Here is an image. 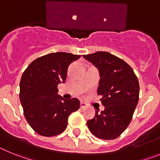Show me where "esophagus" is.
<instances>
[{"instance_id": "obj_1", "label": "esophagus", "mask_w": 160, "mask_h": 160, "mask_svg": "<svg viewBox=\"0 0 160 160\" xmlns=\"http://www.w3.org/2000/svg\"><path fill=\"white\" fill-rule=\"evenodd\" d=\"M86 107V104L84 102H80V108L81 109H84Z\"/></svg>"}]
</instances>
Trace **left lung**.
<instances>
[{
  "instance_id": "left-lung-1",
  "label": "left lung",
  "mask_w": 160,
  "mask_h": 160,
  "mask_svg": "<svg viewBox=\"0 0 160 160\" xmlns=\"http://www.w3.org/2000/svg\"><path fill=\"white\" fill-rule=\"evenodd\" d=\"M83 57L99 71L97 94L105 106L87 122L88 127L101 139H115L131 122L138 102V80L128 63L109 52L97 51Z\"/></svg>"
}]
</instances>
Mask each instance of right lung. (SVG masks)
<instances>
[{
    "mask_svg": "<svg viewBox=\"0 0 160 160\" xmlns=\"http://www.w3.org/2000/svg\"><path fill=\"white\" fill-rule=\"evenodd\" d=\"M80 55L56 52L39 57L27 67L20 81V101L24 116L40 135L52 137L65 130L72 112L80 108L77 98L63 99L58 84L64 83L68 66Z\"/></svg>",
    "mask_w": 160,
    "mask_h": 160,
    "instance_id": "right-lung-1",
    "label": "right lung"
}]
</instances>
